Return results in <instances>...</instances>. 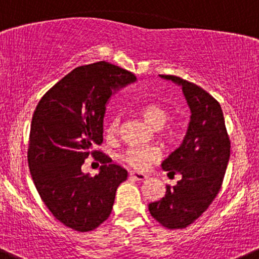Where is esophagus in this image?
I'll use <instances>...</instances> for the list:
<instances>
[{
    "label": "esophagus",
    "mask_w": 259,
    "mask_h": 259,
    "mask_svg": "<svg viewBox=\"0 0 259 259\" xmlns=\"http://www.w3.org/2000/svg\"><path fill=\"white\" fill-rule=\"evenodd\" d=\"M130 177H133L137 181H144L147 180L148 176L144 175V173H138V172H130Z\"/></svg>",
    "instance_id": "1"
}]
</instances>
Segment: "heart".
Returning a JSON list of instances; mask_svg holds the SVG:
<instances>
[{
  "mask_svg": "<svg viewBox=\"0 0 259 259\" xmlns=\"http://www.w3.org/2000/svg\"><path fill=\"white\" fill-rule=\"evenodd\" d=\"M142 116L149 122L152 126L159 127L160 133L164 138L175 140L180 137V127L175 122L165 124L169 119V111L163 105L157 102H148L139 107ZM120 126V115H115L107 126L109 134H116ZM162 158V150L158 147H130L121 154V159L138 170H144L152 163L158 162Z\"/></svg>",
  "mask_w": 259,
  "mask_h": 259,
  "instance_id": "b5f03b06",
  "label": "heart"
}]
</instances>
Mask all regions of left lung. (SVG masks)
Here are the masks:
<instances>
[{
  "mask_svg": "<svg viewBox=\"0 0 259 259\" xmlns=\"http://www.w3.org/2000/svg\"><path fill=\"white\" fill-rule=\"evenodd\" d=\"M182 86L191 110L183 143L163 160L168 175L182 176L167 186L164 197L149 204L150 215L167 229H183L201 217L222 188L230 157V140L219 102L204 89L177 76L160 74Z\"/></svg>",
  "mask_w": 259,
  "mask_h": 259,
  "instance_id": "obj_1",
  "label": "left lung"
}]
</instances>
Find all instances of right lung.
<instances>
[{"mask_svg":"<svg viewBox=\"0 0 259 259\" xmlns=\"http://www.w3.org/2000/svg\"><path fill=\"white\" fill-rule=\"evenodd\" d=\"M135 79L107 62L77 67L40 99L32 115L27 163L34 185L53 217L77 232L96 229L110 217L117 187L127 178L94 148L104 140L112 90ZM89 155L103 163L94 178L80 169Z\"/></svg>","mask_w":259,"mask_h":259,"instance_id":"right-lung-1","label":"right lung"}]
</instances>
